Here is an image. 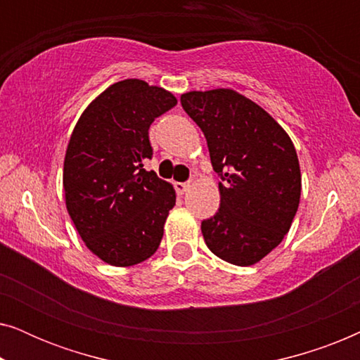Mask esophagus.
<instances>
[{"mask_svg":"<svg viewBox=\"0 0 360 360\" xmlns=\"http://www.w3.org/2000/svg\"><path fill=\"white\" fill-rule=\"evenodd\" d=\"M188 188H190L188 181H176V184H175V190H176V193H179V195H184Z\"/></svg>","mask_w":360,"mask_h":360,"instance_id":"34e87169","label":"esophagus"}]
</instances>
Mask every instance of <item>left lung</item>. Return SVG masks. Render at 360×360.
<instances>
[{
  "label": "left lung",
  "instance_id": "left-lung-1",
  "mask_svg": "<svg viewBox=\"0 0 360 360\" xmlns=\"http://www.w3.org/2000/svg\"><path fill=\"white\" fill-rule=\"evenodd\" d=\"M186 115L203 131L219 181V210L201 221L208 249L248 267L282 243L297 214L302 174L282 126L233 90L181 95Z\"/></svg>",
  "mask_w": 360,
  "mask_h": 360
}]
</instances>
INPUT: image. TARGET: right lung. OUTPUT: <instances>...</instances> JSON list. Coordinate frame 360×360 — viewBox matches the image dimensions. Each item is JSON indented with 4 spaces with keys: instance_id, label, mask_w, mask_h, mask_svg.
<instances>
[{
    "instance_id": "add662e5",
    "label": "right lung",
    "mask_w": 360,
    "mask_h": 360,
    "mask_svg": "<svg viewBox=\"0 0 360 360\" xmlns=\"http://www.w3.org/2000/svg\"><path fill=\"white\" fill-rule=\"evenodd\" d=\"M176 105L164 88L129 78L83 111L63 162L68 214L86 248L106 264L129 267L159 248L175 190L147 172L149 127Z\"/></svg>"
}]
</instances>
